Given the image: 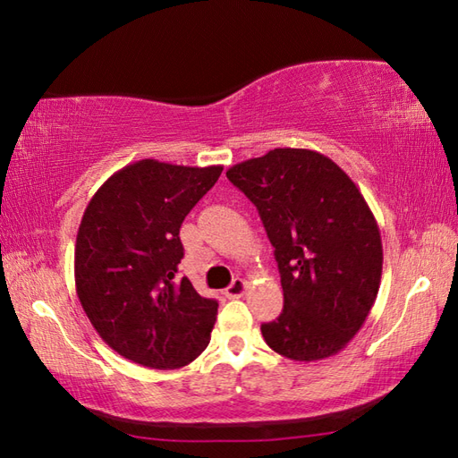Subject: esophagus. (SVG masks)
Returning a JSON list of instances; mask_svg holds the SVG:
<instances>
[{"mask_svg": "<svg viewBox=\"0 0 458 458\" xmlns=\"http://www.w3.org/2000/svg\"><path fill=\"white\" fill-rule=\"evenodd\" d=\"M246 289H248V284L244 279H234L232 281V284L224 289V295H226L228 299H238V297H242L246 293Z\"/></svg>", "mask_w": 458, "mask_h": 458, "instance_id": "1", "label": "esophagus"}]
</instances>
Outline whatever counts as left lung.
<instances>
[{"instance_id":"obj_1","label":"left lung","mask_w":458,"mask_h":458,"mask_svg":"<svg viewBox=\"0 0 458 458\" xmlns=\"http://www.w3.org/2000/svg\"><path fill=\"white\" fill-rule=\"evenodd\" d=\"M256 204L284 287L261 335L295 362L338 354L362 328L382 279L379 228L352 179L313 149H271L226 171Z\"/></svg>"}]
</instances>
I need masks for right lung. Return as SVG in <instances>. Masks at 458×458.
<instances>
[{
    "instance_id": "obj_1",
    "label": "right lung",
    "mask_w": 458,
    "mask_h": 458,
    "mask_svg": "<svg viewBox=\"0 0 458 458\" xmlns=\"http://www.w3.org/2000/svg\"><path fill=\"white\" fill-rule=\"evenodd\" d=\"M220 173L141 159L114 173L84 210L76 295L104 343L135 364L182 368L210 343L218 303L179 277V230Z\"/></svg>"
}]
</instances>
